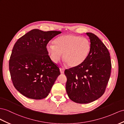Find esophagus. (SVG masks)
<instances>
[{
	"label": "esophagus",
	"instance_id": "34e87169",
	"mask_svg": "<svg viewBox=\"0 0 124 124\" xmlns=\"http://www.w3.org/2000/svg\"><path fill=\"white\" fill-rule=\"evenodd\" d=\"M60 73H61V74H63L64 73V69L60 68Z\"/></svg>",
	"mask_w": 124,
	"mask_h": 124
}]
</instances>
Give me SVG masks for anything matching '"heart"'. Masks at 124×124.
Returning <instances> with one entry per match:
<instances>
[{
	"label": "heart",
	"instance_id": "obj_1",
	"mask_svg": "<svg viewBox=\"0 0 124 124\" xmlns=\"http://www.w3.org/2000/svg\"><path fill=\"white\" fill-rule=\"evenodd\" d=\"M54 44L46 46V50L53 62L61 58L69 67H78L87 59L90 53L91 43L87 38L72 34L60 36L54 41Z\"/></svg>",
	"mask_w": 124,
	"mask_h": 124
}]
</instances>
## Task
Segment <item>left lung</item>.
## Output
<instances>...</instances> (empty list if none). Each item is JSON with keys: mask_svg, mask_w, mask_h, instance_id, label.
Returning <instances> with one entry per match:
<instances>
[{"mask_svg": "<svg viewBox=\"0 0 124 124\" xmlns=\"http://www.w3.org/2000/svg\"><path fill=\"white\" fill-rule=\"evenodd\" d=\"M91 43L87 59L78 67L66 70V91L72 101L86 104L98 99L105 91L110 75V54L94 33L87 32Z\"/></svg>", "mask_w": 124, "mask_h": 124, "instance_id": "8db88e82", "label": "left lung"}]
</instances>
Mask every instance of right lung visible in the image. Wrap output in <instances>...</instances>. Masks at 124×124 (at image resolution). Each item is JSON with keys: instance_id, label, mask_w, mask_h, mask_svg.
Returning a JSON list of instances; mask_svg holds the SVG:
<instances>
[{"instance_id": "1", "label": "right lung", "mask_w": 124, "mask_h": 124, "mask_svg": "<svg viewBox=\"0 0 124 124\" xmlns=\"http://www.w3.org/2000/svg\"><path fill=\"white\" fill-rule=\"evenodd\" d=\"M61 33L33 29L15 44L9 60V71L15 87L24 96L41 100L50 93L60 72L49 56L46 46Z\"/></svg>"}]
</instances>
